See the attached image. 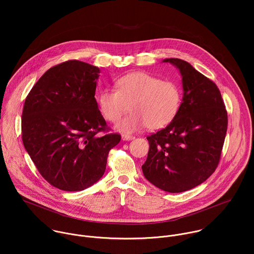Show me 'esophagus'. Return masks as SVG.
<instances>
[{"instance_id": "34e87169", "label": "esophagus", "mask_w": 254, "mask_h": 254, "mask_svg": "<svg viewBox=\"0 0 254 254\" xmlns=\"http://www.w3.org/2000/svg\"><path fill=\"white\" fill-rule=\"evenodd\" d=\"M122 138H123L124 140H130V139H133L134 136H133V135H130V134H127V133H124V134L122 135Z\"/></svg>"}]
</instances>
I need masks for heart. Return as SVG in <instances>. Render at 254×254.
<instances>
[{
	"mask_svg": "<svg viewBox=\"0 0 254 254\" xmlns=\"http://www.w3.org/2000/svg\"><path fill=\"white\" fill-rule=\"evenodd\" d=\"M116 86L99 93V110L107 122L118 124L130 108L132 114L120 125L126 131L165 127L175 120L182 104V90L176 81L162 80L147 72L128 73Z\"/></svg>",
	"mask_w": 254,
	"mask_h": 254,
	"instance_id": "b5f03b06",
	"label": "heart"
}]
</instances>
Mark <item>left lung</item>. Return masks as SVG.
<instances>
[{"label": "left lung", "mask_w": 254, "mask_h": 254, "mask_svg": "<svg viewBox=\"0 0 254 254\" xmlns=\"http://www.w3.org/2000/svg\"><path fill=\"white\" fill-rule=\"evenodd\" d=\"M164 62L180 69L183 101L171 124L147 136L150 150L141 169L156 187L180 193L202 184L218 167L228 117L220 90L212 80L184 60Z\"/></svg>", "instance_id": "left-lung-1"}]
</instances>
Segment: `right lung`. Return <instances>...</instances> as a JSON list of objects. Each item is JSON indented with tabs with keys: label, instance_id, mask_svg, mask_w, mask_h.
<instances>
[{
	"label": "right lung",
	"instance_id": "add662e5",
	"mask_svg": "<svg viewBox=\"0 0 254 254\" xmlns=\"http://www.w3.org/2000/svg\"><path fill=\"white\" fill-rule=\"evenodd\" d=\"M99 69L78 60L57 64L27 95L22 140L41 176L63 191H81L102 177L121 141L101 116L95 95Z\"/></svg>",
	"mask_w": 254,
	"mask_h": 254
}]
</instances>
